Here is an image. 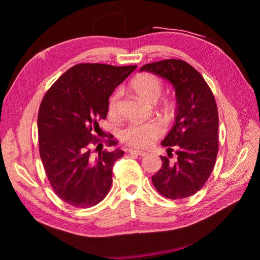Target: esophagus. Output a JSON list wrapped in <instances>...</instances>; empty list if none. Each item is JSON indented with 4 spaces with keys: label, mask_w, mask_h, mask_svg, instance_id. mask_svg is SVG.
Returning a JSON list of instances; mask_svg holds the SVG:
<instances>
[{
    "label": "esophagus",
    "mask_w": 260,
    "mask_h": 260,
    "mask_svg": "<svg viewBox=\"0 0 260 260\" xmlns=\"http://www.w3.org/2000/svg\"><path fill=\"white\" fill-rule=\"evenodd\" d=\"M128 153H131V154H136V155H140V156H145V155H147V152L142 151V150H137V148H129Z\"/></svg>",
    "instance_id": "34e87169"
}]
</instances>
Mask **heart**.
I'll return each instance as SVG.
<instances>
[{
    "label": "heart",
    "instance_id": "obj_1",
    "mask_svg": "<svg viewBox=\"0 0 260 260\" xmlns=\"http://www.w3.org/2000/svg\"><path fill=\"white\" fill-rule=\"evenodd\" d=\"M135 95L147 104H154L163 93V82L158 77L152 74H142L137 76L131 84ZM120 91H115L108 99V114L116 116L118 112ZM176 105L172 99H167L161 105V113L165 120H171L175 115ZM163 133L162 126L157 121H148L143 124H131L120 131L119 139L124 143L135 147H147L158 139Z\"/></svg>",
    "mask_w": 260,
    "mask_h": 260
}]
</instances>
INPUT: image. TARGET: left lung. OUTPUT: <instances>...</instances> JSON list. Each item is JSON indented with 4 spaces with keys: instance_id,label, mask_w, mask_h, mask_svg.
Segmentation results:
<instances>
[{
    "instance_id": "obj_1",
    "label": "left lung",
    "mask_w": 260,
    "mask_h": 260,
    "mask_svg": "<svg viewBox=\"0 0 260 260\" xmlns=\"http://www.w3.org/2000/svg\"><path fill=\"white\" fill-rule=\"evenodd\" d=\"M141 71L155 74L173 85L176 96L174 125L162 141L168 157L152 176L153 184L168 199L191 197L202 189L218 155V108L201 74L179 59L143 66ZM174 149L177 156L171 160Z\"/></svg>"
}]
</instances>
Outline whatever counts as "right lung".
I'll list each match as a JSON object with an SVG mask.
<instances>
[{"instance_id": "add662e5", "label": "right lung", "mask_w": 260, "mask_h": 260, "mask_svg": "<svg viewBox=\"0 0 260 260\" xmlns=\"http://www.w3.org/2000/svg\"><path fill=\"white\" fill-rule=\"evenodd\" d=\"M137 66L79 63L66 71L43 97L38 114L39 151L53 191L71 206L89 208L107 196L113 165L124 152L110 135L98 139L108 99ZM96 154H93L92 150Z\"/></svg>"}]
</instances>
